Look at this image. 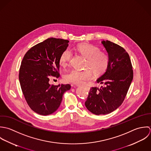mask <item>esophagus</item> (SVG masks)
<instances>
[{"instance_id":"1","label":"esophagus","mask_w":151,"mask_h":151,"mask_svg":"<svg viewBox=\"0 0 151 151\" xmlns=\"http://www.w3.org/2000/svg\"><path fill=\"white\" fill-rule=\"evenodd\" d=\"M81 86H81V85H76V87H81ZM83 87H85L86 88H87V89H89V88L88 87H87V86H83Z\"/></svg>"}]
</instances>
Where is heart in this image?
Instances as JSON below:
<instances>
[{
	"instance_id": "heart-1",
	"label": "heart",
	"mask_w": 151,
	"mask_h": 151,
	"mask_svg": "<svg viewBox=\"0 0 151 151\" xmlns=\"http://www.w3.org/2000/svg\"><path fill=\"white\" fill-rule=\"evenodd\" d=\"M76 50L86 58L85 67L88 68L82 70H72L65 76L64 79L66 82L81 85L91 78V70L96 75H101L105 72L109 62V57L107 53L101 51L100 49L96 46L88 44H80L77 46ZM72 55V54L69 50H65L60 55V65L63 67L68 66Z\"/></svg>"
}]
</instances>
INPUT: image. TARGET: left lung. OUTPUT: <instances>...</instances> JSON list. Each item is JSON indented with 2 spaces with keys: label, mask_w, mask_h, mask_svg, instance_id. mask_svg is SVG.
<instances>
[{
  "label": "left lung",
  "mask_w": 151,
  "mask_h": 151,
  "mask_svg": "<svg viewBox=\"0 0 151 151\" xmlns=\"http://www.w3.org/2000/svg\"><path fill=\"white\" fill-rule=\"evenodd\" d=\"M109 57L106 72L97 80L100 88H91L85 106L96 115L107 114L122 103L133 79V70L128 54L120 45L102 41Z\"/></svg>",
  "instance_id": "1"
}]
</instances>
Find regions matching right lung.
I'll use <instances>...</instances> for the list:
<instances>
[{
  "mask_svg": "<svg viewBox=\"0 0 151 151\" xmlns=\"http://www.w3.org/2000/svg\"><path fill=\"white\" fill-rule=\"evenodd\" d=\"M66 40L50 38L26 52L19 70V81L25 99L34 112L42 116L54 113L60 107L69 84L51 85V76H60V58L68 47Z\"/></svg>",
  "mask_w": 151,
  "mask_h": 151,
  "instance_id": "add662e5",
  "label": "right lung"
}]
</instances>
